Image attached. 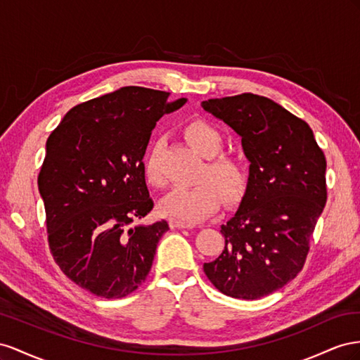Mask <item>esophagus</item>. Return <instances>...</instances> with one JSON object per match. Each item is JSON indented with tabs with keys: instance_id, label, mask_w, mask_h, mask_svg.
I'll return each instance as SVG.
<instances>
[{
	"instance_id": "1",
	"label": "esophagus",
	"mask_w": 360,
	"mask_h": 360,
	"mask_svg": "<svg viewBox=\"0 0 360 360\" xmlns=\"http://www.w3.org/2000/svg\"><path fill=\"white\" fill-rule=\"evenodd\" d=\"M170 226H172V228H178V229H190V228H193V224L186 223V221H181V220H174V219L170 220Z\"/></svg>"
}]
</instances>
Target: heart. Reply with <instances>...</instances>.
Instances as JSON below:
<instances>
[{
  "mask_svg": "<svg viewBox=\"0 0 360 360\" xmlns=\"http://www.w3.org/2000/svg\"><path fill=\"white\" fill-rule=\"evenodd\" d=\"M186 136L191 145L208 158L202 170L199 186L178 187L161 202L164 214L184 221H199L210 217L217 211L221 194L226 200H237L248 187V169L244 162L229 155L220 153L224 148L221 132L205 120H193L186 127ZM162 141L155 140L149 148L143 173L146 181L155 188L167 186L166 173L162 170Z\"/></svg>",
  "mask_w": 360,
  "mask_h": 360,
  "instance_id": "heart-1",
  "label": "heart"
}]
</instances>
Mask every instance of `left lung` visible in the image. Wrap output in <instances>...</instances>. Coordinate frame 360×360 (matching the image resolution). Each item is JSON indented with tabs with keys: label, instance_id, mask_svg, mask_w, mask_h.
Returning <instances> with one entry per match:
<instances>
[{
	"label": "left lung",
	"instance_id": "8db88e82",
	"mask_svg": "<svg viewBox=\"0 0 360 360\" xmlns=\"http://www.w3.org/2000/svg\"><path fill=\"white\" fill-rule=\"evenodd\" d=\"M241 136L250 161L238 211L221 224L224 249L203 264L220 292L256 300L299 274L327 200L326 157L309 125L274 101L241 94L202 102Z\"/></svg>",
	"mask_w": 360,
	"mask_h": 360
}]
</instances>
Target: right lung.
I'll return each mask as SVG.
<instances>
[{
    "label": "right lung",
    "mask_w": 360,
    "mask_h": 360,
    "mask_svg": "<svg viewBox=\"0 0 360 360\" xmlns=\"http://www.w3.org/2000/svg\"><path fill=\"white\" fill-rule=\"evenodd\" d=\"M169 91L122 87L75 105L51 132L37 186L49 250L81 288L122 299L146 281L166 220H137L153 200L143 157L157 122L186 104Z\"/></svg>",
    "instance_id": "add662e5"
}]
</instances>
